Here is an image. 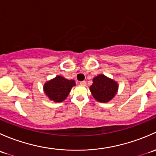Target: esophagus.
<instances>
[{
    "label": "esophagus",
    "instance_id": "34e87169",
    "mask_svg": "<svg viewBox=\"0 0 156 156\" xmlns=\"http://www.w3.org/2000/svg\"><path fill=\"white\" fill-rule=\"evenodd\" d=\"M80 84H81V86H85L86 84H87V83H86V81H81V82H80Z\"/></svg>",
    "mask_w": 156,
    "mask_h": 156
}]
</instances>
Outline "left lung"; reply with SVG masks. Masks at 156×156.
<instances>
[{
  "instance_id": "1",
  "label": "left lung",
  "mask_w": 156,
  "mask_h": 156,
  "mask_svg": "<svg viewBox=\"0 0 156 156\" xmlns=\"http://www.w3.org/2000/svg\"><path fill=\"white\" fill-rule=\"evenodd\" d=\"M119 90L117 81L106 76L103 74L93 78V84L90 90L93 97L100 103H108L112 100Z\"/></svg>"
}]
</instances>
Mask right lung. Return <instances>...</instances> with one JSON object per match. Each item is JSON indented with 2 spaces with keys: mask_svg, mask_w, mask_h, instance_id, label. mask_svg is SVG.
Returning a JSON list of instances; mask_svg holds the SVG:
<instances>
[{
  "mask_svg": "<svg viewBox=\"0 0 156 156\" xmlns=\"http://www.w3.org/2000/svg\"><path fill=\"white\" fill-rule=\"evenodd\" d=\"M75 85L74 80H69L60 75H56L54 78L45 82L44 92L50 100L60 103L66 99L72 87Z\"/></svg>",
  "mask_w": 156,
  "mask_h": 156,
  "instance_id": "add662e5",
  "label": "right lung"
}]
</instances>
